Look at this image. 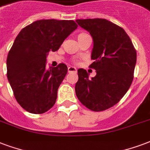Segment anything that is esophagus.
I'll return each instance as SVG.
<instances>
[{"mask_svg":"<svg viewBox=\"0 0 150 150\" xmlns=\"http://www.w3.org/2000/svg\"><path fill=\"white\" fill-rule=\"evenodd\" d=\"M68 72L69 73H76V69L74 66H69L68 67Z\"/></svg>","mask_w":150,"mask_h":150,"instance_id":"obj_1","label":"esophagus"}]
</instances>
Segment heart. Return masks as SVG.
Wrapping results in <instances>:
<instances>
[{
	"label": "heart",
	"mask_w": 150,
	"mask_h": 150,
	"mask_svg": "<svg viewBox=\"0 0 150 150\" xmlns=\"http://www.w3.org/2000/svg\"><path fill=\"white\" fill-rule=\"evenodd\" d=\"M86 35H88V34L81 33V34H79V35H78V36H77V39H78V40H79V39H81V38H83V37L86 36Z\"/></svg>",
	"instance_id": "1"
}]
</instances>
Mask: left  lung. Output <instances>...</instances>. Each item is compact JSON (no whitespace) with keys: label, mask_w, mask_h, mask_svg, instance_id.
Here are the masks:
<instances>
[{"label":"left lung","mask_w":150,"mask_h":150,"mask_svg":"<svg viewBox=\"0 0 150 150\" xmlns=\"http://www.w3.org/2000/svg\"><path fill=\"white\" fill-rule=\"evenodd\" d=\"M93 39L89 66L96 75L89 78L79 69L75 92L81 103L90 110L102 111L123 97L134 78L137 53L130 37L121 27L105 19L76 20Z\"/></svg>","instance_id":"left-lung-1"}]
</instances>
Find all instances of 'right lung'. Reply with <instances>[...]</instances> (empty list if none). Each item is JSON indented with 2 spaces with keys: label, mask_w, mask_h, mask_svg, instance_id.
Here are the masks:
<instances>
[{
  "label": "right lung",
  "mask_w": 150,
  "mask_h": 150,
  "mask_svg": "<svg viewBox=\"0 0 150 150\" xmlns=\"http://www.w3.org/2000/svg\"><path fill=\"white\" fill-rule=\"evenodd\" d=\"M76 28L74 20H40L16 38L7 58V77L16 100L28 112L42 114L54 105L68 68L63 63L47 68V56Z\"/></svg>",
  "instance_id": "1"
}]
</instances>
